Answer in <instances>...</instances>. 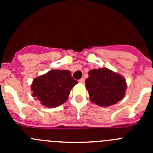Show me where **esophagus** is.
<instances>
[{
  "mask_svg": "<svg viewBox=\"0 0 153 153\" xmlns=\"http://www.w3.org/2000/svg\"><path fill=\"white\" fill-rule=\"evenodd\" d=\"M79 83H84L85 79H84V78L82 77L80 79H79Z\"/></svg>",
  "mask_w": 153,
  "mask_h": 153,
  "instance_id": "esophagus-1",
  "label": "esophagus"
}]
</instances>
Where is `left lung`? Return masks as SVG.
<instances>
[{"instance_id": "left-lung-1", "label": "left lung", "mask_w": 153, "mask_h": 153, "mask_svg": "<svg viewBox=\"0 0 153 153\" xmlns=\"http://www.w3.org/2000/svg\"><path fill=\"white\" fill-rule=\"evenodd\" d=\"M88 74L85 84L92 102L105 107L123 99L126 83L122 76L107 68L91 70Z\"/></svg>"}]
</instances>
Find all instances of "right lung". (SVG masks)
<instances>
[{
  "instance_id": "right-lung-1",
  "label": "right lung",
  "mask_w": 153,
  "mask_h": 153,
  "mask_svg": "<svg viewBox=\"0 0 153 153\" xmlns=\"http://www.w3.org/2000/svg\"><path fill=\"white\" fill-rule=\"evenodd\" d=\"M78 82L69 70H53L33 79V97L47 107H56L67 100L70 90Z\"/></svg>"
}]
</instances>
